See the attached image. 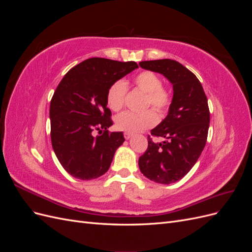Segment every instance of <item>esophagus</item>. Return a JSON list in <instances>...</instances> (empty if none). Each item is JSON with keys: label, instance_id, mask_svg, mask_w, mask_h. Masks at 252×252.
<instances>
[{"label": "esophagus", "instance_id": "34e87169", "mask_svg": "<svg viewBox=\"0 0 252 252\" xmlns=\"http://www.w3.org/2000/svg\"><path fill=\"white\" fill-rule=\"evenodd\" d=\"M132 135H133L132 133H129V132H125V133H124V136H125V139H126V140L131 139V138H132Z\"/></svg>", "mask_w": 252, "mask_h": 252}]
</instances>
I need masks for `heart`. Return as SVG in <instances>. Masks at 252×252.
Masks as SVG:
<instances>
[{
	"label": "heart",
	"instance_id": "obj_1",
	"mask_svg": "<svg viewBox=\"0 0 252 252\" xmlns=\"http://www.w3.org/2000/svg\"><path fill=\"white\" fill-rule=\"evenodd\" d=\"M134 86L146 94L145 106L158 112H164L169 107L171 95L169 91L162 86V80L152 71H142L133 79ZM127 86L122 80L114 82L107 91V104L113 111H119L124 106ZM158 122L157 114L152 110L144 112L126 111L116 119V126L122 131L134 133L154 126Z\"/></svg>",
	"mask_w": 252,
	"mask_h": 252
}]
</instances>
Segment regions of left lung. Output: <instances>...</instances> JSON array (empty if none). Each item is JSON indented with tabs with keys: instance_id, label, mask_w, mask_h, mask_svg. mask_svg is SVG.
Here are the masks:
<instances>
[{
	"instance_id": "left-lung-1",
	"label": "left lung",
	"mask_w": 252,
	"mask_h": 252,
	"mask_svg": "<svg viewBox=\"0 0 252 252\" xmlns=\"http://www.w3.org/2000/svg\"><path fill=\"white\" fill-rule=\"evenodd\" d=\"M139 65L163 74L172 84L168 114L151 130L165 141L155 143L148 136V148L139 158L145 177L168 185L185 177L205 147L210 122L207 97L195 75L177 61H143Z\"/></svg>"
}]
</instances>
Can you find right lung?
<instances>
[{"label": "right lung", "instance_id": "right-lung-1", "mask_svg": "<svg viewBox=\"0 0 252 252\" xmlns=\"http://www.w3.org/2000/svg\"><path fill=\"white\" fill-rule=\"evenodd\" d=\"M139 68L135 62L103 58L83 61L60 82L50 102V136L63 168L84 181L109 169L123 132H109L113 124L107 108V91L114 82ZM100 135L94 137L93 132Z\"/></svg>", "mask_w": 252, "mask_h": 252}]
</instances>
